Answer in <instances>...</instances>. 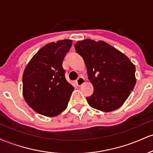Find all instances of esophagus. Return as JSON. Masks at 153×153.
<instances>
[{
    "label": "esophagus",
    "mask_w": 153,
    "mask_h": 153,
    "mask_svg": "<svg viewBox=\"0 0 153 153\" xmlns=\"http://www.w3.org/2000/svg\"><path fill=\"white\" fill-rule=\"evenodd\" d=\"M84 82H85V79L82 78V77H80V78H78V80H76V83L78 86L82 85V84L84 83Z\"/></svg>",
    "instance_id": "1"
}]
</instances>
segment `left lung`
<instances>
[{"label":"left lung","mask_w":153,"mask_h":153,"mask_svg":"<svg viewBox=\"0 0 153 153\" xmlns=\"http://www.w3.org/2000/svg\"><path fill=\"white\" fill-rule=\"evenodd\" d=\"M84 59L94 93L86 97L92 108L108 112L119 108L136 84L135 66L122 52L103 41L85 39L75 45Z\"/></svg>","instance_id":"obj_1"}]
</instances>
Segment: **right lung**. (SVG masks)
<instances>
[{"label":"right lung","instance_id":"add662e5","mask_svg":"<svg viewBox=\"0 0 153 153\" xmlns=\"http://www.w3.org/2000/svg\"><path fill=\"white\" fill-rule=\"evenodd\" d=\"M72 41L51 42L36 52L23 75V96L31 108L40 114L55 117L68 106L74 88L67 81L62 68Z\"/></svg>","mask_w":153,"mask_h":153}]
</instances>
